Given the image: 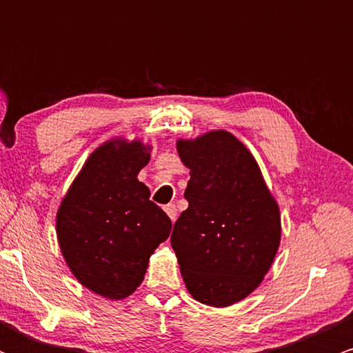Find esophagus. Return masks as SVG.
Here are the masks:
<instances>
[{
  "instance_id": "obj_1",
  "label": "esophagus",
  "mask_w": 353,
  "mask_h": 353,
  "mask_svg": "<svg viewBox=\"0 0 353 353\" xmlns=\"http://www.w3.org/2000/svg\"><path fill=\"white\" fill-rule=\"evenodd\" d=\"M164 210H165V214H168L169 219H171L172 222L176 221V217H177V209H176V205H174V204H168V205H165V208H164Z\"/></svg>"
}]
</instances>
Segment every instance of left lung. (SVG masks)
<instances>
[{"label":"left lung","instance_id":"obj_1","mask_svg":"<svg viewBox=\"0 0 353 353\" xmlns=\"http://www.w3.org/2000/svg\"><path fill=\"white\" fill-rule=\"evenodd\" d=\"M189 169V208L171 244L197 302L229 307L261 285L281 245V210L252 152L232 132L214 129L177 139Z\"/></svg>","mask_w":353,"mask_h":353}]
</instances>
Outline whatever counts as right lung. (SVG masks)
Instances as JSON below:
<instances>
[{"instance_id": "obj_1", "label": "right lung", "mask_w": 353, "mask_h": 353, "mask_svg": "<svg viewBox=\"0 0 353 353\" xmlns=\"http://www.w3.org/2000/svg\"><path fill=\"white\" fill-rule=\"evenodd\" d=\"M151 144L112 137L89 154L56 214L64 261L81 285L123 301L144 281L149 257L171 234V219L149 201L137 174Z\"/></svg>"}]
</instances>
